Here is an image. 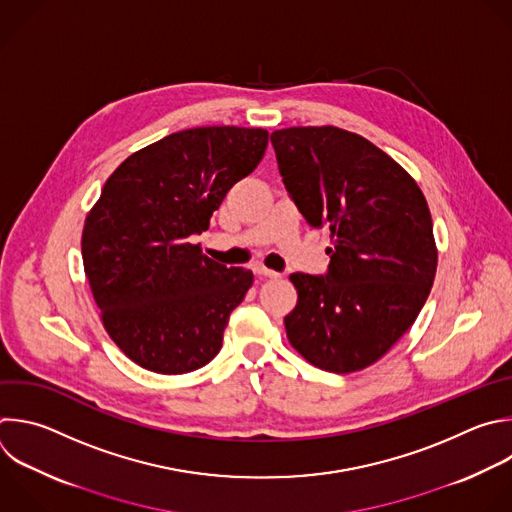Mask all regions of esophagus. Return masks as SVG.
I'll return each instance as SVG.
<instances>
[{
    "instance_id": "34e87169",
    "label": "esophagus",
    "mask_w": 512,
    "mask_h": 512,
    "mask_svg": "<svg viewBox=\"0 0 512 512\" xmlns=\"http://www.w3.org/2000/svg\"><path fill=\"white\" fill-rule=\"evenodd\" d=\"M253 273L259 275V277H267V279H277V277H281L279 273H275V271H271V269H267V267H263V265H255V267H253Z\"/></svg>"
}]
</instances>
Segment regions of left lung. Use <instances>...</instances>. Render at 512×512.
<instances>
[{
  "label": "left lung",
  "mask_w": 512,
  "mask_h": 512,
  "mask_svg": "<svg viewBox=\"0 0 512 512\" xmlns=\"http://www.w3.org/2000/svg\"><path fill=\"white\" fill-rule=\"evenodd\" d=\"M283 185L311 227H327L325 275L293 273L289 344L313 366L350 374L378 362L412 327L434 283L428 203L406 170L335 126L275 130Z\"/></svg>",
  "instance_id": "left-lung-1"
}]
</instances>
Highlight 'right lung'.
<instances>
[{
    "label": "right lung",
    "mask_w": 512,
    "mask_h": 512,
    "mask_svg": "<svg viewBox=\"0 0 512 512\" xmlns=\"http://www.w3.org/2000/svg\"><path fill=\"white\" fill-rule=\"evenodd\" d=\"M267 142V130L239 126L168 134L130 154L88 213L82 259L94 301L112 342L140 368L187 374L219 354L253 273L215 263L191 237L209 229Z\"/></svg>",
    "instance_id": "add662e5"
}]
</instances>
